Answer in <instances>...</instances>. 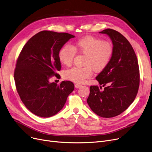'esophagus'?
I'll list each match as a JSON object with an SVG mask.
<instances>
[{"instance_id":"1","label":"esophagus","mask_w":152,"mask_h":152,"mask_svg":"<svg viewBox=\"0 0 152 152\" xmlns=\"http://www.w3.org/2000/svg\"><path fill=\"white\" fill-rule=\"evenodd\" d=\"M75 86L76 88H79V87H81V84H76L75 85Z\"/></svg>"}]
</instances>
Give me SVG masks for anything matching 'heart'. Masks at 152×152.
<instances>
[{"mask_svg": "<svg viewBox=\"0 0 152 152\" xmlns=\"http://www.w3.org/2000/svg\"><path fill=\"white\" fill-rule=\"evenodd\" d=\"M76 53L85 55L83 68L74 67L65 72V79L77 83H83L95 72H101L110 64L114 53L113 43L108 40L92 36L82 37L71 46L63 45L58 52L60 61L66 66L73 63Z\"/></svg>", "mask_w": 152, "mask_h": 152, "instance_id": "heart-1", "label": "heart"}]
</instances>
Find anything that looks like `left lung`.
I'll list each match as a JSON object with an SVG mask.
<instances>
[{
	"mask_svg": "<svg viewBox=\"0 0 152 152\" xmlns=\"http://www.w3.org/2000/svg\"><path fill=\"white\" fill-rule=\"evenodd\" d=\"M100 33L110 36L114 53L108 66L95 77L99 86L90 87L87 102L98 116L112 118L122 113L135 99L140 83L139 67L132 45L123 35L112 29ZM102 86L105 87L102 91Z\"/></svg>",
	"mask_w": 152,
	"mask_h": 152,
	"instance_id": "1",
	"label": "left lung"
}]
</instances>
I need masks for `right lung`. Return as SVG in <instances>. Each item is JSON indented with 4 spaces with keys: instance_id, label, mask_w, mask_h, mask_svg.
Returning a JSON list of instances; mask_svg holds the SVG:
<instances>
[{
    "instance_id": "obj_1",
    "label": "right lung",
    "mask_w": 152,
    "mask_h": 152,
    "mask_svg": "<svg viewBox=\"0 0 152 152\" xmlns=\"http://www.w3.org/2000/svg\"><path fill=\"white\" fill-rule=\"evenodd\" d=\"M75 36L66 33L42 31L32 37L24 45L14 71L16 89L26 107L33 114L49 118L65 105L75 89L68 81L60 85L50 83L53 76L59 77L61 66L58 52Z\"/></svg>"
}]
</instances>
